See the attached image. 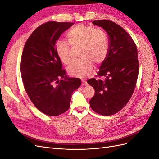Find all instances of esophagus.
I'll list each match as a JSON object with an SVG mask.
<instances>
[{
    "label": "esophagus",
    "mask_w": 159,
    "mask_h": 159,
    "mask_svg": "<svg viewBox=\"0 0 159 159\" xmlns=\"http://www.w3.org/2000/svg\"><path fill=\"white\" fill-rule=\"evenodd\" d=\"M81 85H88L87 81H82V82H81Z\"/></svg>",
    "instance_id": "esophagus-1"
}]
</instances>
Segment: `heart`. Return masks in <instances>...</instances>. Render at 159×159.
<instances>
[{
	"mask_svg": "<svg viewBox=\"0 0 159 159\" xmlns=\"http://www.w3.org/2000/svg\"><path fill=\"white\" fill-rule=\"evenodd\" d=\"M70 44L80 46L81 59L74 61L69 67L68 73L74 77L84 78L89 75L93 68V63L100 64L106 58L109 44L106 33L101 28L84 24L76 25L66 34ZM56 52L63 64L71 63L70 47L66 42L59 40L56 43Z\"/></svg>",
	"mask_w": 159,
	"mask_h": 159,
	"instance_id": "b5f03b06",
	"label": "heart"
}]
</instances>
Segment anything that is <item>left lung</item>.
<instances>
[{"instance_id": "obj_1", "label": "left lung", "mask_w": 159, "mask_h": 159, "mask_svg": "<svg viewBox=\"0 0 159 159\" xmlns=\"http://www.w3.org/2000/svg\"><path fill=\"white\" fill-rule=\"evenodd\" d=\"M93 24L107 32L109 50L96 75L105 80L87 81L95 91L89 104L95 112L109 116L125 106L134 92L139 74L137 48L131 36L116 23L102 20Z\"/></svg>"}]
</instances>
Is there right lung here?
<instances>
[{
  "label": "right lung",
  "instance_id": "1",
  "mask_svg": "<svg viewBox=\"0 0 159 159\" xmlns=\"http://www.w3.org/2000/svg\"><path fill=\"white\" fill-rule=\"evenodd\" d=\"M74 23L50 21L38 26L28 38L21 57L24 87L31 102L49 116L65 113L70 106L71 94L81 80L66 75L56 52L61 34Z\"/></svg>",
  "mask_w": 159,
  "mask_h": 159
}]
</instances>
